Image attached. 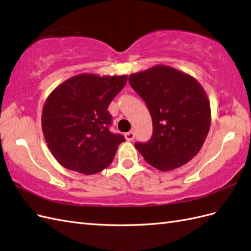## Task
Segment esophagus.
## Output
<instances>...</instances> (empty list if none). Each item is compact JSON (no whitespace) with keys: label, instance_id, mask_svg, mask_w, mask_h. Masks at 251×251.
<instances>
[{"label":"esophagus","instance_id":"34e87169","mask_svg":"<svg viewBox=\"0 0 251 251\" xmlns=\"http://www.w3.org/2000/svg\"><path fill=\"white\" fill-rule=\"evenodd\" d=\"M126 139L127 140V141H132L134 138H135V134H134V132H127V133H126Z\"/></svg>","mask_w":251,"mask_h":251}]
</instances>
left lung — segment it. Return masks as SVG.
I'll return each mask as SVG.
<instances>
[{"instance_id": "obj_1", "label": "left lung", "mask_w": 251, "mask_h": 251, "mask_svg": "<svg viewBox=\"0 0 251 251\" xmlns=\"http://www.w3.org/2000/svg\"><path fill=\"white\" fill-rule=\"evenodd\" d=\"M131 87L147 103L153 135L136 142L149 164L168 172L192 160L201 150L210 126V105L200 83L191 75L157 65L131 74Z\"/></svg>"}]
</instances>
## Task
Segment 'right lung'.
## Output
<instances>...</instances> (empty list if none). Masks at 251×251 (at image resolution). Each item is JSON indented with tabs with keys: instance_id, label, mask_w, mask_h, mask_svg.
Masks as SVG:
<instances>
[{
	"instance_id": "add662e5",
	"label": "right lung",
	"mask_w": 251,
	"mask_h": 251,
	"mask_svg": "<svg viewBox=\"0 0 251 251\" xmlns=\"http://www.w3.org/2000/svg\"><path fill=\"white\" fill-rule=\"evenodd\" d=\"M126 80L127 75L82 73L50 93L43 108L42 128L52 155L64 168L93 175L111 164L126 139L110 132L108 108Z\"/></svg>"
}]
</instances>
